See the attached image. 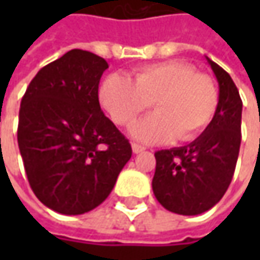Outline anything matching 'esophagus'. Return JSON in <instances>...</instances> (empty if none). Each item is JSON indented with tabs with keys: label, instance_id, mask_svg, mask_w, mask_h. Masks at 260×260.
<instances>
[{
	"label": "esophagus",
	"instance_id": "1",
	"mask_svg": "<svg viewBox=\"0 0 260 260\" xmlns=\"http://www.w3.org/2000/svg\"><path fill=\"white\" fill-rule=\"evenodd\" d=\"M132 149H133V153H140V152H143L145 150V147L140 145H137V143H133L132 145Z\"/></svg>",
	"mask_w": 260,
	"mask_h": 260
}]
</instances>
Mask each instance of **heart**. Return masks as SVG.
<instances>
[{"label": "heart", "instance_id": "1", "mask_svg": "<svg viewBox=\"0 0 260 260\" xmlns=\"http://www.w3.org/2000/svg\"><path fill=\"white\" fill-rule=\"evenodd\" d=\"M100 101L120 125H130L152 105L156 113L132 127V135L145 143L174 139L191 142L204 132L218 107V89L210 76L194 66L169 60L137 69L133 82L110 75L100 86Z\"/></svg>", "mask_w": 260, "mask_h": 260}]
</instances>
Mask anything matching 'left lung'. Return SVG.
I'll use <instances>...</instances> for the list:
<instances>
[{
	"mask_svg": "<svg viewBox=\"0 0 260 260\" xmlns=\"http://www.w3.org/2000/svg\"><path fill=\"white\" fill-rule=\"evenodd\" d=\"M218 82L214 118L189 145L157 150L152 188L166 210L182 215L208 211L225 194L242 142V100L232 76L207 57Z\"/></svg>",
	"mask_w": 260,
	"mask_h": 260,
	"instance_id": "left-lung-1",
	"label": "left lung"
}]
</instances>
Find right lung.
Wrapping results in <instances>:
<instances>
[{"label": "right lung", "mask_w": 260, "mask_h": 260, "mask_svg": "<svg viewBox=\"0 0 260 260\" xmlns=\"http://www.w3.org/2000/svg\"><path fill=\"white\" fill-rule=\"evenodd\" d=\"M105 59L74 49L42 68L20 105L17 140L36 197L50 210L78 215L114 188L132 146L98 101Z\"/></svg>", "instance_id": "obj_1"}]
</instances>
